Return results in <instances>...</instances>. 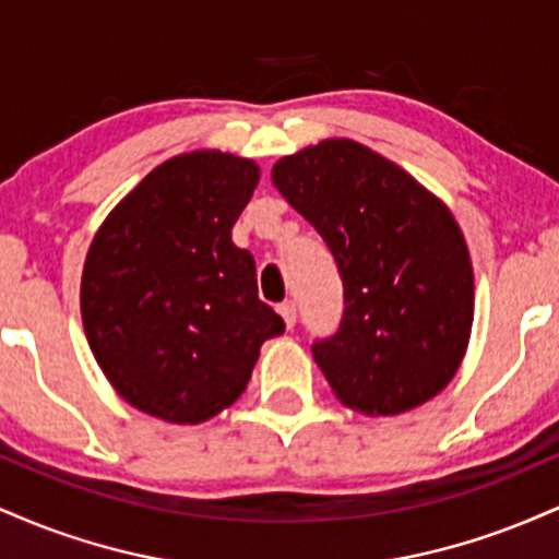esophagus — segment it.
Masks as SVG:
<instances>
[{"instance_id": "obj_1", "label": "esophagus", "mask_w": 559, "mask_h": 559, "mask_svg": "<svg viewBox=\"0 0 559 559\" xmlns=\"http://www.w3.org/2000/svg\"><path fill=\"white\" fill-rule=\"evenodd\" d=\"M278 316L284 318L286 329H292V325L297 323V305H294V301H284V305H278Z\"/></svg>"}]
</instances>
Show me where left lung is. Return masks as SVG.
<instances>
[{"label":"left lung","mask_w":559,"mask_h":559,"mask_svg":"<svg viewBox=\"0 0 559 559\" xmlns=\"http://www.w3.org/2000/svg\"><path fill=\"white\" fill-rule=\"evenodd\" d=\"M275 189L329 243L344 316L312 357L336 400L400 415L433 400L463 362L473 265L452 210L407 170L352 139L281 157Z\"/></svg>","instance_id":"8db88e82"}]
</instances>
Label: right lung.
Segmentation results:
<instances>
[{
    "label": "right lung",
    "mask_w": 559,
    "mask_h": 559,
    "mask_svg": "<svg viewBox=\"0 0 559 559\" xmlns=\"http://www.w3.org/2000/svg\"><path fill=\"white\" fill-rule=\"evenodd\" d=\"M258 183L254 159L186 152L141 178L94 234L83 331L112 389L152 418L210 420L286 329L258 297L254 258L230 239Z\"/></svg>",
    "instance_id": "add662e5"
}]
</instances>
